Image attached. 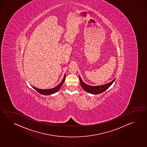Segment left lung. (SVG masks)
<instances>
[{
	"label": "left lung",
	"instance_id": "1",
	"mask_svg": "<svg viewBox=\"0 0 147 147\" xmlns=\"http://www.w3.org/2000/svg\"><path fill=\"white\" fill-rule=\"evenodd\" d=\"M79 78H80V81L81 85L82 88H83L85 91L88 92L89 93H91L92 94H100L102 92H105L108 89L110 86H111L113 83L114 82L115 78L112 81L109 83L108 84H106L105 85H99V86H91V85H88L85 84L82 81L81 77L79 76Z\"/></svg>",
	"mask_w": 147,
	"mask_h": 147
}]
</instances>
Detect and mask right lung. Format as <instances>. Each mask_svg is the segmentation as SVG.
<instances>
[{
    "label": "right lung",
    "instance_id": "right-lung-1",
    "mask_svg": "<svg viewBox=\"0 0 147 147\" xmlns=\"http://www.w3.org/2000/svg\"><path fill=\"white\" fill-rule=\"evenodd\" d=\"M66 74H65L64 78L63 79L62 82L59 84V85H57V86H56L54 88H51V89H47V90H44V89H39V88H36L34 86H32L33 88H34L36 91L38 92L39 93L41 94L42 95H51L55 93L56 92L59 91V90L61 88V87L62 86V84H63L64 82L65 81V79Z\"/></svg>",
    "mask_w": 147,
    "mask_h": 147
}]
</instances>
